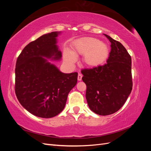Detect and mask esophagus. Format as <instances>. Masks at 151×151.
Listing matches in <instances>:
<instances>
[{
  "instance_id": "obj_1",
  "label": "esophagus",
  "mask_w": 151,
  "mask_h": 151,
  "mask_svg": "<svg viewBox=\"0 0 151 151\" xmlns=\"http://www.w3.org/2000/svg\"><path fill=\"white\" fill-rule=\"evenodd\" d=\"M82 77H83V75H82L81 73H79V74H78V77H77V79H78V81H81L82 80Z\"/></svg>"
}]
</instances>
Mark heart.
Returning a JSON list of instances; mask_svg holds the SVG:
<instances>
[{"instance_id": "b5f03b06", "label": "heart", "mask_w": 151, "mask_h": 151, "mask_svg": "<svg viewBox=\"0 0 151 151\" xmlns=\"http://www.w3.org/2000/svg\"><path fill=\"white\" fill-rule=\"evenodd\" d=\"M84 55V62L87 65L97 67L102 65L109 55L108 45L95 38L85 37L79 39L73 44L72 52L67 51L65 59L68 62L76 60L75 55Z\"/></svg>"}]
</instances>
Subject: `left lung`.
Returning <instances> with one entry per match:
<instances>
[{
    "label": "left lung",
    "mask_w": 151,
    "mask_h": 151,
    "mask_svg": "<svg viewBox=\"0 0 151 151\" xmlns=\"http://www.w3.org/2000/svg\"><path fill=\"white\" fill-rule=\"evenodd\" d=\"M111 51L107 63L92 68H84L82 79L86 84V98L95 113L106 116L116 112L130 95L133 83L132 59L126 48L107 35Z\"/></svg>",
    "instance_id": "8db88e82"
}]
</instances>
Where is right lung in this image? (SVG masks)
<instances>
[{
  "mask_svg": "<svg viewBox=\"0 0 151 151\" xmlns=\"http://www.w3.org/2000/svg\"><path fill=\"white\" fill-rule=\"evenodd\" d=\"M58 34L52 32L30 42L16 61L17 98L27 111L41 118H52L62 112L68 93L77 82V72L62 73L43 57L61 58L56 45Z\"/></svg>",
  "mask_w": 151,
  "mask_h": 151,
  "instance_id": "add662e5",
  "label": "right lung"
}]
</instances>
